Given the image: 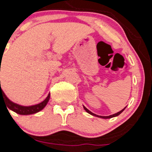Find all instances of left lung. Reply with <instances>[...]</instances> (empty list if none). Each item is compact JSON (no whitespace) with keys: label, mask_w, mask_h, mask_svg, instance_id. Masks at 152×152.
I'll return each mask as SVG.
<instances>
[{"label":"left lung","mask_w":152,"mask_h":152,"mask_svg":"<svg viewBox=\"0 0 152 152\" xmlns=\"http://www.w3.org/2000/svg\"><path fill=\"white\" fill-rule=\"evenodd\" d=\"M83 107H84V109H85V110H86V112H87L88 113H89V114H91V115H94V116H97V117H99V118H113V117H115V116H118V115H119L121 114V113H122L123 111H124V110H125V108L124 109H123L122 110H121V111L120 112H118V113H115V114H113V115H109V116H100V115H96V114H94V113H91V111H89L88 110L87 108H86V107H85V106H83Z\"/></svg>","instance_id":"8db88e82"}]
</instances>
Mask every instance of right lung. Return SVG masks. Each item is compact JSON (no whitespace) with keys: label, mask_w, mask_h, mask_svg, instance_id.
<instances>
[{"label":"right lung","mask_w":152,"mask_h":152,"mask_svg":"<svg viewBox=\"0 0 152 152\" xmlns=\"http://www.w3.org/2000/svg\"><path fill=\"white\" fill-rule=\"evenodd\" d=\"M2 98L4 100V103H6L7 108L10 110H12L15 113H18L19 115H31L34 114V113H38L40 110H42V109L46 106L47 103L49 102V98H50V94H49V95L47 96L45 100H43L41 103H38L37 105H34V106H20V105L16 104V103H13L11 100H10L7 98V97L5 95V94L4 93L3 90L1 89V87L0 88V100Z\"/></svg>","instance_id":"right-lung-1"}]
</instances>
